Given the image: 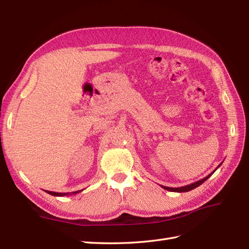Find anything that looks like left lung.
Returning <instances> with one entry per match:
<instances>
[{"label":"left lung","instance_id":"left-lung-1","mask_svg":"<svg viewBox=\"0 0 249 249\" xmlns=\"http://www.w3.org/2000/svg\"><path fill=\"white\" fill-rule=\"evenodd\" d=\"M222 163H220L219 165H218V167L220 166ZM217 167V168H218ZM216 168V169H217ZM215 169V170H216ZM215 170L213 171V172H211L209 176H207L206 178H201V179H199V180H197V182H195V183H192V184H190V185H187V186H184V187H179V188H170V187H165V186H162V185H160L163 189H165V190H168V191H171V192H188V191H190V190H192V189H195V188L196 187H198V186H200L202 183H205L206 180L213 175V173L215 172Z\"/></svg>","mask_w":249,"mask_h":249}]
</instances>
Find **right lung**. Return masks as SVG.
Masks as SVG:
<instances>
[{
  "mask_svg": "<svg viewBox=\"0 0 249 249\" xmlns=\"http://www.w3.org/2000/svg\"><path fill=\"white\" fill-rule=\"evenodd\" d=\"M82 190H78V191H74V192H70V193H59V192H52V191H46L47 193L53 195V196H69V195H71V194H78L80 192H82Z\"/></svg>",
  "mask_w": 249,
  "mask_h": 249,
  "instance_id": "obj_1",
  "label": "right lung"
}]
</instances>
